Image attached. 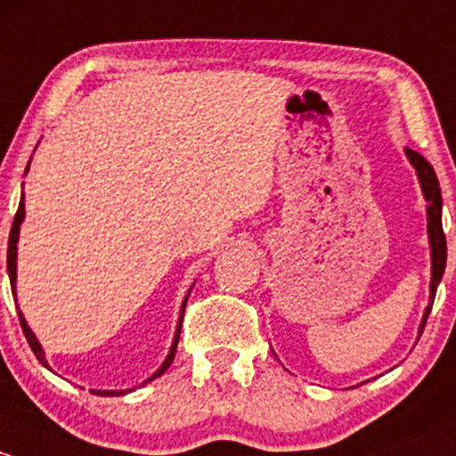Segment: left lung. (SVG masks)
Listing matches in <instances>:
<instances>
[{
  "label": "left lung",
  "instance_id": "1",
  "mask_svg": "<svg viewBox=\"0 0 456 456\" xmlns=\"http://www.w3.org/2000/svg\"><path fill=\"white\" fill-rule=\"evenodd\" d=\"M406 156L411 164L415 167L417 175H419L421 189H424V197L428 200V237H430V252H433V281H430V305L424 314V322H421V331H424L426 321H428L430 307H433L435 294H437V285L444 276L445 270V234L444 226H441V189L435 168L424 156L406 147Z\"/></svg>",
  "mask_w": 456,
  "mask_h": 456
}]
</instances>
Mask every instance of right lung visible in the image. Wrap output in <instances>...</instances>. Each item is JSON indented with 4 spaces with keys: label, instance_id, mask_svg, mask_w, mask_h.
<instances>
[{
    "label": "right lung",
    "instance_id": "add662e5",
    "mask_svg": "<svg viewBox=\"0 0 456 456\" xmlns=\"http://www.w3.org/2000/svg\"><path fill=\"white\" fill-rule=\"evenodd\" d=\"M28 171V168H26ZM23 215H26V208H23V197L21 201H19V208H17V215H15V222H12V228H11V237H8V276H11V288H12V297H15V279H17V239H19V226H21L23 222ZM186 305V303H184ZM19 322H21V330H23V336H26L28 345H30L32 354L37 355V360H39L44 367H48V362H45V355H44V349H41V345L37 342L35 333L30 331V327H28L26 318L21 316V312H19ZM180 331H182V321H180V327H177V333H175V340H173V346L171 351H168L167 360H164V364L159 367L156 373L151 375L149 379H156L159 375L164 373L168 367H171L173 358H175V349H177V340H180ZM147 379V382H149ZM126 391H98V395H107V397H114V395H125Z\"/></svg>",
    "mask_w": 456,
    "mask_h": 456
}]
</instances>
